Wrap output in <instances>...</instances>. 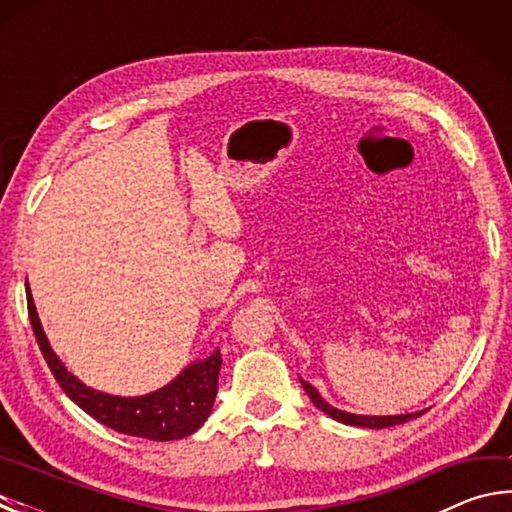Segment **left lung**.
Instances as JSON below:
<instances>
[{
  "instance_id": "obj_1",
  "label": "left lung",
  "mask_w": 512,
  "mask_h": 512,
  "mask_svg": "<svg viewBox=\"0 0 512 512\" xmlns=\"http://www.w3.org/2000/svg\"><path fill=\"white\" fill-rule=\"evenodd\" d=\"M302 381V388H305L307 395L311 397V402L316 404V409H320L323 413H327L329 418L336 420V422H343V424H350V427H368V429H386V427H395V424H404L413 418H418L424 411H415V413H404V415H354L348 411H341L336 409V406L327 404L323 400V395H320L314 386L307 384L305 379Z\"/></svg>"
}]
</instances>
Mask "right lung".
Instances as JSON below:
<instances>
[{"mask_svg": "<svg viewBox=\"0 0 512 512\" xmlns=\"http://www.w3.org/2000/svg\"><path fill=\"white\" fill-rule=\"evenodd\" d=\"M27 305L33 334L40 345L51 375L56 377L58 386L74 404L99 420L106 427L115 429L126 436L149 438V440H178L192 436L201 429V424L212 413L214 397L219 391V370L221 352L214 350L207 359H196L194 363L173 377L169 384L146 395L121 397L101 393L97 388L85 386L83 381L65 368L58 354L51 350L45 329L40 325L36 302L27 284Z\"/></svg>", "mask_w": 512, "mask_h": 512, "instance_id": "add662e5", "label": "right lung"}]
</instances>
